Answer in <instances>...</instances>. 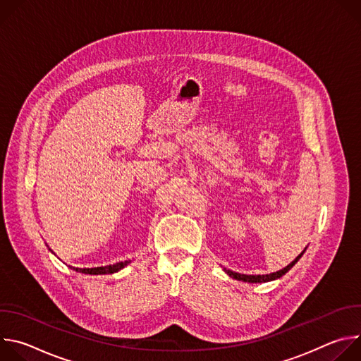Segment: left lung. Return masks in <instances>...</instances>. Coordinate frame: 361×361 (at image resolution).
<instances>
[{
    "label": "left lung",
    "instance_id": "8db88e82",
    "mask_svg": "<svg viewBox=\"0 0 361 361\" xmlns=\"http://www.w3.org/2000/svg\"><path fill=\"white\" fill-rule=\"evenodd\" d=\"M305 248H307V247H305ZM305 248L295 257V259H294L288 266H286L284 269H281V270H279V271H276V273H270V274H241V273H235V271L227 270V269H223V270H224L231 279H235V280L244 281V283H269V281H274V280L283 277L288 270L293 269V266L301 259V255L304 254Z\"/></svg>",
    "mask_w": 361,
    "mask_h": 361
}]
</instances>
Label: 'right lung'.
Here are the masks:
<instances>
[{
	"label": "right lung",
	"instance_id": "add662e5",
	"mask_svg": "<svg viewBox=\"0 0 361 361\" xmlns=\"http://www.w3.org/2000/svg\"><path fill=\"white\" fill-rule=\"evenodd\" d=\"M131 263V260H126V262H120L116 264H110V266H104V267H92V269H78V267H71L73 270H75L77 273H82V274H91V276H99V274H114L120 270H123L126 266H128Z\"/></svg>",
	"mask_w": 361,
	"mask_h": 361
}]
</instances>
